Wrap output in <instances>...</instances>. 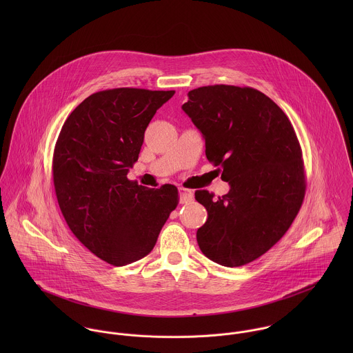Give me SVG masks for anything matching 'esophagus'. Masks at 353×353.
Instances as JSON below:
<instances>
[{"instance_id":"esophagus-1","label":"esophagus","mask_w":353,"mask_h":353,"mask_svg":"<svg viewBox=\"0 0 353 353\" xmlns=\"http://www.w3.org/2000/svg\"><path fill=\"white\" fill-rule=\"evenodd\" d=\"M194 200V194L192 190L189 189H185V188H181L179 189V202L181 203H189Z\"/></svg>"}]
</instances>
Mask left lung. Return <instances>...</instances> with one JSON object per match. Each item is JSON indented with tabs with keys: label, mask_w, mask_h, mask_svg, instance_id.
Instances as JSON below:
<instances>
[{
	"label": "left lung",
	"mask_w": 353,
	"mask_h": 353,
	"mask_svg": "<svg viewBox=\"0 0 353 353\" xmlns=\"http://www.w3.org/2000/svg\"><path fill=\"white\" fill-rule=\"evenodd\" d=\"M188 97L182 110L202 133L206 159L230 185L217 199L196 192L208 210L199 246L223 266L246 265L284 236L302 206L301 144L284 111L254 88L208 85Z\"/></svg>",
	"instance_id": "left-lung-1"
}]
</instances>
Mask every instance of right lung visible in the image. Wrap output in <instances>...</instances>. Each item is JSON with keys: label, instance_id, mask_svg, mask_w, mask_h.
Wrapping results in <instances>:
<instances>
[{"label": "right lung", "instance_id": "1", "mask_svg": "<svg viewBox=\"0 0 353 353\" xmlns=\"http://www.w3.org/2000/svg\"><path fill=\"white\" fill-rule=\"evenodd\" d=\"M175 91L115 88L92 94L65 121L52 156L59 209L74 236L114 266L152 252L176 208L174 185L128 179L156 111Z\"/></svg>", "mask_w": 353, "mask_h": 353}]
</instances>
